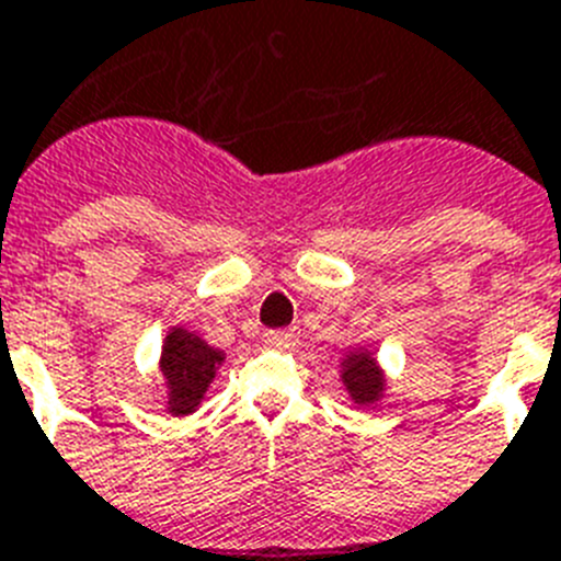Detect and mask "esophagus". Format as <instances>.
Returning <instances> with one entry per match:
<instances>
[{"mask_svg":"<svg viewBox=\"0 0 561 561\" xmlns=\"http://www.w3.org/2000/svg\"><path fill=\"white\" fill-rule=\"evenodd\" d=\"M265 342L271 347H290L296 342V331L294 328H285V331H267Z\"/></svg>","mask_w":561,"mask_h":561,"instance_id":"obj_1","label":"esophagus"}]
</instances>
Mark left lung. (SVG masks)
<instances>
[{"label":"left lung","mask_w":561,"mask_h":561,"mask_svg":"<svg viewBox=\"0 0 561 561\" xmlns=\"http://www.w3.org/2000/svg\"><path fill=\"white\" fill-rule=\"evenodd\" d=\"M342 382H345L347 393L356 404H370L379 402L385 390V376L376 365V359L370 353H351L345 362H342Z\"/></svg>","instance_id":"8db88e82"}]
</instances>
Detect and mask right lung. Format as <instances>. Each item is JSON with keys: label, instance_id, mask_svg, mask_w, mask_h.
<instances>
[{"label": "right lung", "instance_id": "right-lung-1", "mask_svg": "<svg viewBox=\"0 0 561 561\" xmlns=\"http://www.w3.org/2000/svg\"><path fill=\"white\" fill-rule=\"evenodd\" d=\"M225 353L202 342L196 333L173 328L164 339L162 359H159L164 385H168V413L187 416L196 411Z\"/></svg>", "mask_w": 561, "mask_h": 561}]
</instances>
